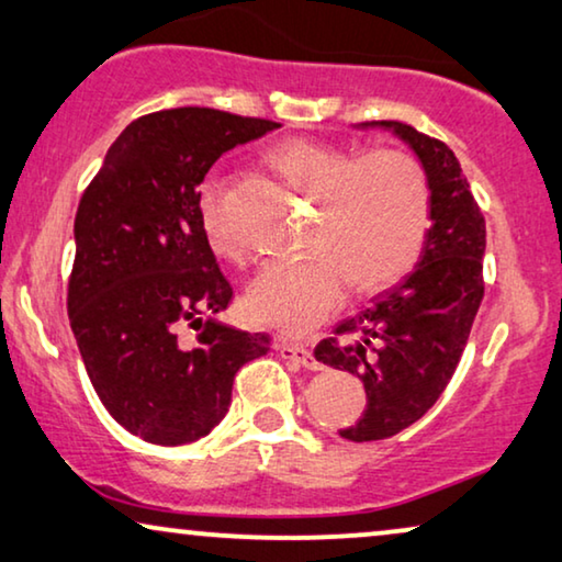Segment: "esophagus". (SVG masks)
<instances>
[{"label":"esophagus","mask_w":562,"mask_h":562,"mask_svg":"<svg viewBox=\"0 0 562 562\" xmlns=\"http://www.w3.org/2000/svg\"><path fill=\"white\" fill-rule=\"evenodd\" d=\"M278 353L280 357L284 359V361H290V363H297V367H303V369H311V371H315L321 367L318 361H315V357L307 349H303V346H297V344H288V341H280L278 344Z\"/></svg>","instance_id":"34e87169"}]
</instances>
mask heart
<instances>
[{"mask_svg":"<svg viewBox=\"0 0 562 562\" xmlns=\"http://www.w3.org/2000/svg\"><path fill=\"white\" fill-rule=\"evenodd\" d=\"M288 183L318 201L313 247L265 265L247 290L251 318L307 336L341 307L349 282L376 292L413 270L430 224V193L413 157L379 149L359 157L315 139H290L272 153ZM201 226L211 249L241 259V244L221 216V186L201 191Z\"/></svg>","mask_w":562,"mask_h":562,"instance_id":"b5f03b06","label":"heart"}]
</instances>
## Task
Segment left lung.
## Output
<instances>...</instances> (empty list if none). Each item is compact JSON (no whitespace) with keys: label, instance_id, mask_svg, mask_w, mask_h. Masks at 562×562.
<instances>
[{"label":"left lung","instance_id":"left-lung-1","mask_svg":"<svg viewBox=\"0 0 562 562\" xmlns=\"http://www.w3.org/2000/svg\"><path fill=\"white\" fill-rule=\"evenodd\" d=\"M357 130H386L407 145L430 193V228L415 270L338 323L341 344L328 338L315 349L326 367L363 382L367 409L338 436L367 442L420 420L453 376L484 297L486 224L448 145L402 122Z\"/></svg>","mask_w":562,"mask_h":562}]
</instances>
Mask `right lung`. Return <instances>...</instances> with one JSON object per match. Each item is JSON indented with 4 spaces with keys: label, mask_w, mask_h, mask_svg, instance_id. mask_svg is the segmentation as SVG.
Segmentation results:
<instances>
[{
    "label": "right lung",
    "mask_w": 562,
    "mask_h": 562,
    "mask_svg": "<svg viewBox=\"0 0 562 562\" xmlns=\"http://www.w3.org/2000/svg\"><path fill=\"white\" fill-rule=\"evenodd\" d=\"M278 126L203 106L139 116L78 203L70 328L101 405L155 446L209 436L236 371L270 351L267 334L218 318L234 290L203 234L199 188L221 155ZM186 319L195 339L177 336Z\"/></svg>",
    "instance_id": "right-lung-1"
}]
</instances>
